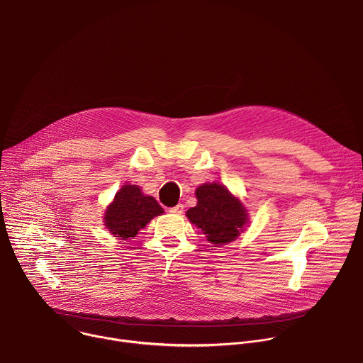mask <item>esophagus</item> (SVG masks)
<instances>
[{"mask_svg": "<svg viewBox=\"0 0 363 363\" xmlns=\"http://www.w3.org/2000/svg\"><path fill=\"white\" fill-rule=\"evenodd\" d=\"M169 213L171 214H182L184 213V205L182 203H178V205H175V206H172V208H169Z\"/></svg>", "mask_w": 363, "mask_h": 363, "instance_id": "esophagus-1", "label": "esophagus"}]
</instances>
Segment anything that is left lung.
Returning a JSON list of instances; mask_svg holds the SVG:
<instances>
[{"instance_id": "obj_1", "label": "left lung", "mask_w": 363, "mask_h": 363, "mask_svg": "<svg viewBox=\"0 0 363 363\" xmlns=\"http://www.w3.org/2000/svg\"><path fill=\"white\" fill-rule=\"evenodd\" d=\"M196 205L186 211L192 224L202 230L213 244L235 240L247 223L244 206L220 184H203L196 188Z\"/></svg>"}]
</instances>
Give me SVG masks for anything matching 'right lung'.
I'll use <instances>...</instances> for the list:
<instances>
[{
	"label": "right lung",
	"mask_w": 363,
	"mask_h": 363,
	"mask_svg": "<svg viewBox=\"0 0 363 363\" xmlns=\"http://www.w3.org/2000/svg\"><path fill=\"white\" fill-rule=\"evenodd\" d=\"M162 213V206L153 196L143 195L136 185H123L108 206L105 224L112 234L128 240Z\"/></svg>",
	"instance_id": "1"
}]
</instances>
